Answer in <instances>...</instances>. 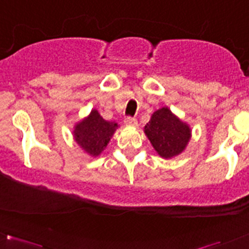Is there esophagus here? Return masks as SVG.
<instances>
[{"mask_svg": "<svg viewBox=\"0 0 249 249\" xmlns=\"http://www.w3.org/2000/svg\"><path fill=\"white\" fill-rule=\"evenodd\" d=\"M124 124L126 125V126H137V119L136 118L127 117L126 119L124 120Z\"/></svg>", "mask_w": 249, "mask_h": 249, "instance_id": "esophagus-1", "label": "esophagus"}]
</instances>
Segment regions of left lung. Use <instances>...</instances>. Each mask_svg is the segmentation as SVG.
<instances>
[{
  "instance_id": "obj_1",
  "label": "left lung",
  "mask_w": 249,
  "mask_h": 249,
  "mask_svg": "<svg viewBox=\"0 0 249 249\" xmlns=\"http://www.w3.org/2000/svg\"><path fill=\"white\" fill-rule=\"evenodd\" d=\"M144 134L155 152L164 159H172L183 153L192 139V129L187 123L173 114L169 107L155 110Z\"/></svg>"
}]
</instances>
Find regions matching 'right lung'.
Here are the masks:
<instances>
[{"instance_id":"right-lung-1","label":"right lung","mask_w":249,"mask_h":249,"mask_svg":"<svg viewBox=\"0 0 249 249\" xmlns=\"http://www.w3.org/2000/svg\"><path fill=\"white\" fill-rule=\"evenodd\" d=\"M118 127V123L105 120L94 108L88 117L76 123L72 134L77 144L88 155L96 158L104 152Z\"/></svg>"}]
</instances>
